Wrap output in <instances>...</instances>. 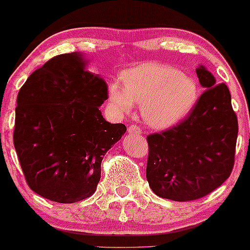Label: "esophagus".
Returning a JSON list of instances; mask_svg holds the SVG:
<instances>
[{
    "label": "esophagus",
    "mask_w": 250,
    "mask_h": 250,
    "mask_svg": "<svg viewBox=\"0 0 250 250\" xmlns=\"http://www.w3.org/2000/svg\"><path fill=\"white\" fill-rule=\"evenodd\" d=\"M128 133L129 134H135V135H138V134H141V129H140V127L135 125H131L128 127Z\"/></svg>",
    "instance_id": "34e87169"
}]
</instances>
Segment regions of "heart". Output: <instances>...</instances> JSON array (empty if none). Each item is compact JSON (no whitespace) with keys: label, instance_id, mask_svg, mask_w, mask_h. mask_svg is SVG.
<instances>
[{"label":"heart","instance_id":"heart-1","mask_svg":"<svg viewBox=\"0 0 250 250\" xmlns=\"http://www.w3.org/2000/svg\"><path fill=\"white\" fill-rule=\"evenodd\" d=\"M123 85L111 82L109 100L121 114L141 104V116L155 129H167L184 121L198 102V84L178 68L145 62L122 75Z\"/></svg>","mask_w":250,"mask_h":250}]
</instances>
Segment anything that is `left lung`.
<instances>
[{"instance_id":"8db88e82","label":"left lung","mask_w":250,"mask_h":250,"mask_svg":"<svg viewBox=\"0 0 250 250\" xmlns=\"http://www.w3.org/2000/svg\"><path fill=\"white\" fill-rule=\"evenodd\" d=\"M196 72L205 91L191 114L171 129L147 136L148 184L156 196L175 202L207 196L234 167L238 125L229 89L203 65Z\"/></svg>"}]
</instances>
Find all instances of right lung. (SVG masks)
Masks as SVG:
<instances>
[{
	"instance_id": "obj_1",
	"label": "right lung",
	"mask_w": 250,
	"mask_h": 250,
	"mask_svg": "<svg viewBox=\"0 0 250 250\" xmlns=\"http://www.w3.org/2000/svg\"><path fill=\"white\" fill-rule=\"evenodd\" d=\"M82 53L60 54L32 73L18 95L14 146L26 182L49 201L92 196L104 154L122 138V123L104 120L108 86L86 70Z\"/></svg>"
}]
</instances>
